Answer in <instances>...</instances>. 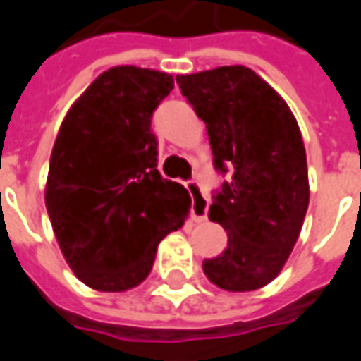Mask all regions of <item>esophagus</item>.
I'll return each mask as SVG.
<instances>
[{
    "instance_id": "34e87169",
    "label": "esophagus",
    "mask_w": 361,
    "mask_h": 361,
    "mask_svg": "<svg viewBox=\"0 0 361 361\" xmlns=\"http://www.w3.org/2000/svg\"><path fill=\"white\" fill-rule=\"evenodd\" d=\"M189 195H191V216H193L195 221H204L207 220L208 212V199L204 191H202V185L199 181H188L185 183Z\"/></svg>"
}]
</instances>
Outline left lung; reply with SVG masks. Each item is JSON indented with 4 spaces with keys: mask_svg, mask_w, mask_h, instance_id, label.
<instances>
[{
    "mask_svg": "<svg viewBox=\"0 0 361 361\" xmlns=\"http://www.w3.org/2000/svg\"><path fill=\"white\" fill-rule=\"evenodd\" d=\"M207 124L216 172L229 173L208 218L228 231V248L202 269L220 289L245 293L281 271L308 210V166L295 116L247 66L176 76Z\"/></svg>",
    "mask_w": 361,
    "mask_h": 361,
    "instance_id": "obj_1",
    "label": "left lung"
}]
</instances>
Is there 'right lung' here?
I'll return each instance as SVG.
<instances>
[{
    "label": "right lung",
    "mask_w": 361,
    "mask_h": 361,
    "mask_svg": "<svg viewBox=\"0 0 361 361\" xmlns=\"http://www.w3.org/2000/svg\"><path fill=\"white\" fill-rule=\"evenodd\" d=\"M166 72L114 66L71 106L53 145L45 207L66 262L103 293L140 285L159 243L183 226L189 193L157 170L154 109Z\"/></svg>",
    "instance_id": "obj_1"
}]
</instances>
